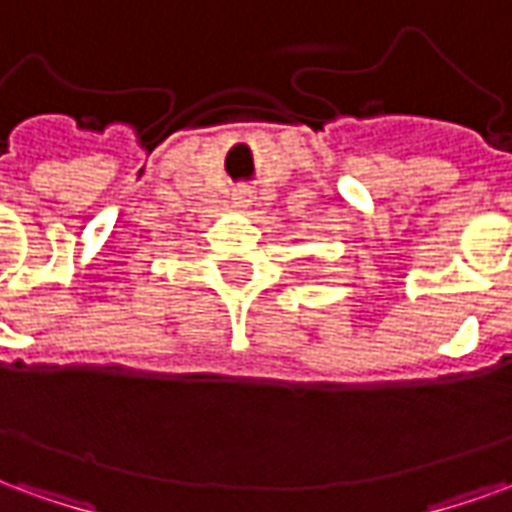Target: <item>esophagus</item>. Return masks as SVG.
Wrapping results in <instances>:
<instances>
[{
    "mask_svg": "<svg viewBox=\"0 0 512 512\" xmlns=\"http://www.w3.org/2000/svg\"><path fill=\"white\" fill-rule=\"evenodd\" d=\"M233 200L238 208H252V205H255V194L249 189H235Z\"/></svg>",
    "mask_w": 512,
    "mask_h": 512,
    "instance_id": "1",
    "label": "esophagus"
}]
</instances>
